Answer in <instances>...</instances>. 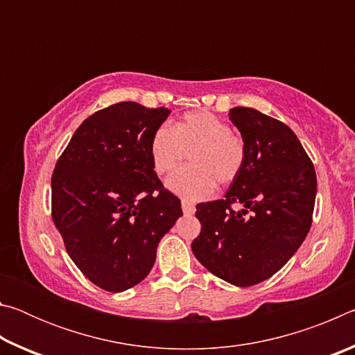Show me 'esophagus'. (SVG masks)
I'll return each instance as SVG.
<instances>
[{"instance_id":"obj_1","label":"esophagus","mask_w":355,"mask_h":355,"mask_svg":"<svg viewBox=\"0 0 355 355\" xmlns=\"http://www.w3.org/2000/svg\"><path fill=\"white\" fill-rule=\"evenodd\" d=\"M182 209H183V213L188 216V214H194V211H196V208H194V205H192L191 202H188V200H183L182 202Z\"/></svg>"}]
</instances>
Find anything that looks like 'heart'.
Listing matches in <instances>:
<instances>
[{"label": "heart", "mask_w": 355, "mask_h": 355, "mask_svg": "<svg viewBox=\"0 0 355 355\" xmlns=\"http://www.w3.org/2000/svg\"><path fill=\"white\" fill-rule=\"evenodd\" d=\"M156 173L172 172L188 153V166L167 180V188L184 200H199L227 186L243 172L248 147L224 120L209 111L186 112L169 130H155L148 146Z\"/></svg>", "instance_id": "obj_1"}]
</instances>
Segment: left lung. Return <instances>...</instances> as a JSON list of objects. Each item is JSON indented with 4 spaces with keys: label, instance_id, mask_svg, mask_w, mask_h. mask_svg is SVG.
<instances>
[{
    "label": "left lung",
    "instance_id": "8db88e82",
    "mask_svg": "<svg viewBox=\"0 0 355 355\" xmlns=\"http://www.w3.org/2000/svg\"><path fill=\"white\" fill-rule=\"evenodd\" d=\"M228 117L248 156L224 199L197 205L202 230L191 248L216 277L252 286L272 277L304 243L313 220L316 172L284 122L243 106Z\"/></svg>",
    "mask_w": 355,
    "mask_h": 355
}]
</instances>
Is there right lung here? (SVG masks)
<instances>
[{"mask_svg":"<svg viewBox=\"0 0 355 355\" xmlns=\"http://www.w3.org/2000/svg\"><path fill=\"white\" fill-rule=\"evenodd\" d=\"M167 107L122 101L87 117L51 177V218L86 277L122 293L147 277L156 248L183 214L153 171L148 146Z\"/></svg>","mask_w":355,"mask_h":355,"instance_id":"add662e5","label":"right lung"}]
</instances>
